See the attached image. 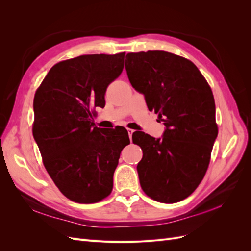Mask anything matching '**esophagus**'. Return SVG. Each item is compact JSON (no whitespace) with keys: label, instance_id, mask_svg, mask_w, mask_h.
Listing matches in <instances>:
<instances>
[{"label":"esophagus","instance_id":"34e87169","mask_svg":"<svg viewBox=\"0 0 251 251\" xmlns=\"http://www.w3.org/2000/svg\"><path fill=\"white\" fill-rule=\"evenodd\" d=\"M127 133H128V137H130V139H132V135L134 133V130H131V128H127Z\"/></svg>","mask_w":251,"mask_h":251}]
</instances>
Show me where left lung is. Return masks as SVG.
Returning <instances> with one entry per match:
<instances>
[{
    "mask_svg": "<svg viewBox=\"0 0 251 251\" xmlns=\"http://www.w3.org/2000/svg\"><path fill=\"white\" fill-rule=\"evenodd\" d=\"M126 70L165 126L161 138L141 133L133 139L143 151L141 188L158 202H179L200 184L218 136L211 89L191 60L165 51L127 53Z\"/></svg>",
    "mask_w": 251,
    "mask_h": 251,
    "instance_id": "8db88e82",
    "label": "left lung"
}]
</instances>
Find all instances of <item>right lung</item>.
Returning <instances> with one entry per match:
<instances>
[{"mask_svg": "<svg viewBox=\"0 0 251 251\" xmlns=\"http://www.w3.org/2000/svg\"><path fill=\"white\" fill-rule=\"evenodd\" d=\"M126 53L80 55L53 66L33 100V137L49 176L68 199L96 203L113 188V175L127 131L94 126L92 109L104 107L110 83Z\"/></svg>", "mask_w": 251, "mask_h": 251, "instance_id": "1", "label": "right lung"}]
</instances>
